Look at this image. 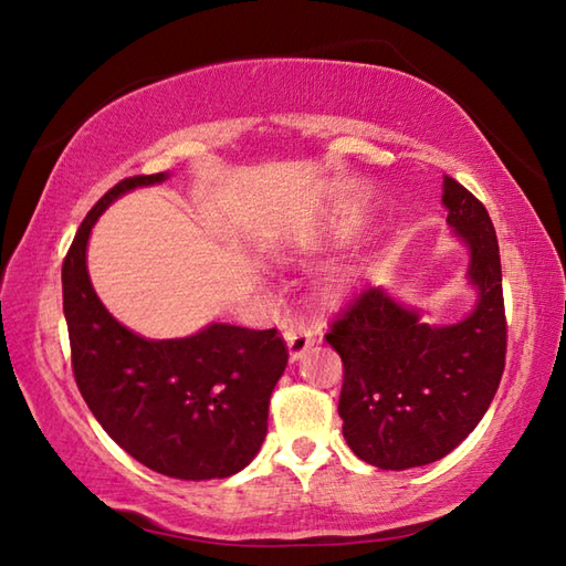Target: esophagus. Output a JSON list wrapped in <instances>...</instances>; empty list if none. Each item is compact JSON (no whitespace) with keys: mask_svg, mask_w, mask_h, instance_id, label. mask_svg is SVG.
I'll return each mask as SVG.
<instances>
[{"mask_svg":"<svg viewBox=\"0 0 566 566\" xmlns=\"http://www.w3.org/2000/svg\"><path fill=\"white\" fill-rule=\"evenodd\" d=\"M284 340H286V347H290V359L292 363H296V359L304 357L308 347L314 345V333L304 326H296V323L290 321L284 326Z\"/></svg>","mask_w":566,"mask_h":566,"instance_id":"esophagus-1","label":"esophagus"}]
</instances>
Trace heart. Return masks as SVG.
Masks as SVG:
<instances>
[{
	"label": "heart",
	"mask_w": 566,
	"mask_h": 566,
	"mask_svg": "<svg viewBox=\"0 0 566 566\" xmlns=\"http://www.w3.org/2000/svg\"><path fill=\"white\" fill-rule=\"evenodd\" d=\"M347 284H350V274H347V272H340L338 276H335V282H333L335 290H345Z\"/></svg>",
	"instance_id": "heart-1"
}]
</instances>
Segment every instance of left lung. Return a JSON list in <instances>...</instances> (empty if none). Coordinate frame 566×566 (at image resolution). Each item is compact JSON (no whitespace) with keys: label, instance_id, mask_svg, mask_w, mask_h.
<instances>
[{"label":"left lung","instance_id":"obj_1","mask_svg":"<svg viewBox=\"0 0 566 566\" xmlns=\"http://www.w3.org/2000/svg\"><path fill=\"white\" fill-rule=\"evenodd\" d=\"M442 203L469 252L464 276L476 292L474 308L436 326L384 286H369L326 335L345 367L343 436L359 460L391 472L450 454L484 418L506 365L494 223L452 177L442 179Z\"/></svg>","mask_w":566,"mask_h":566}]
</instances>
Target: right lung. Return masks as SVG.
<instances>
[{"label": "right lung", "mask_w": 566, "mask_h": 566, "mask_svg": "<svg viewBox=\"0 0 566 566\" xmlns=\"http://www.w3.org/2000/svg\"><path fill=\"white\" fill-rule=\"evenodd\" d=\"M167 177H128L87 213L63 262V311L80 394L109 438L153 472L207 482L255 460L286 347L274 328L231 323L150 340L106 311L87 272L92 228L118 197Z\"/></svg>", "instance_id": "1"}]
</instances>
